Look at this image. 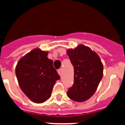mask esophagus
<instances>
[{"instance_id": "obj_1", "label": "esophagus", "mask_w": 125, "mask_h": 125, "mask_svg": "<svg viewBox=\"0 0 125 125\" xmlns=\"http://www.w3.org/2000/svg\"><path fill=\"white\" fill-rule=\"evenodd\" d=\"M58 74L60 76H62V69H60L58 70Z\"/></svg>"}]
</instances>
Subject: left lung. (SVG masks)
<instances>
[{"instance_id":"left-lung-1","label":"left lung","mask_w":125,"mask_h":125,"mask_svg":"<svg viewBox=\"0 0 125 125\" xmlns=\"http://www.w3.org/2000/svg\"><path fill=\"white\" fill-rule=\"evenodd\" d=\"M67 53L74 67V83L67 94L75 102H84L94 94L102 79V63L96 52L83 44Z\"/></svg>"}]
</instances>
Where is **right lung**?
Here are the masks:
<instances>
[{
	"mask_svg": "<svg viewBox=\"0 0 125 125\" xmlns=\"http://www.w3.org/2000/svg\"><path fill=\"white\" fill-rule=\"evenodd\" d=\"M48 52L36 48L19 60L16 75L24 94L31 101L41 104L49 98L57 80L60 79Z\"/></svg>",
	"mask_w": 125,
	"mask_h": 125,
	"instance_id": "1",
	"label": "right lung"
}]
</instances>
